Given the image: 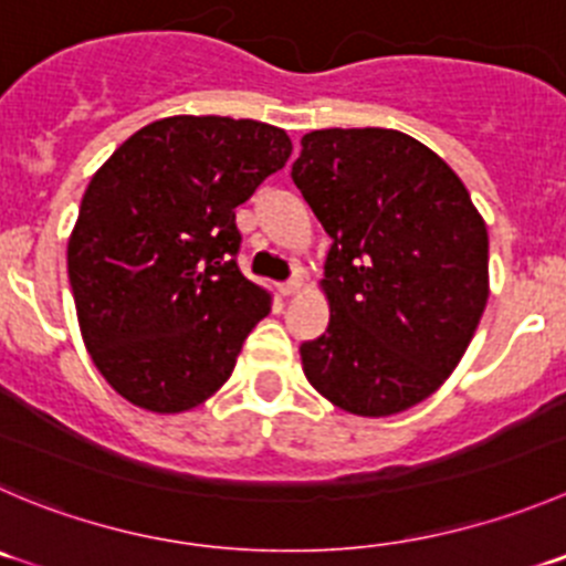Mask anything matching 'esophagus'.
Listing matches in <instances>:
<instances>
[{"mask_svg":"<svg viewBox=\"0 0 566 566\" xmlns=\"http://www.w3.org/2000/svg\"><path fill=\"white\" fill-rule=\"evenodd\" d=\"M300 289H303V280H300V277H292V280H286V283H280L277 292L283 294V297H292V294H297Z\"/></svg>","mask_w":566,"mask_h":566,"instance_id":"34e87169","label":"esophagus"}]
</instances>
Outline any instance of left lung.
I'll return each instance as SVG.
<instances>
[{"mask_svg":"<svg viewBox=\"0 0 566 566\" xmlns=\"http://www.w3.org/2000/svg\"><path fill=\"white\" fill-rule=\"evenodd\" d=\"M294 186L322 222L331 322L300 344L333 406L391 417L459 367L489 297V235L470 191L417 138L384 127L303 136Z\"/></svg>","mask_w":566,"mask_h":566,"instance_id":"left-lung-1","label":"left lung"}]
</instances>
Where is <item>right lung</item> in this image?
I'll use <instances>...</instances> for the list:
<instances>
[{"mask_svg": "<svg viewBox=\"0 0 566 566\" xmlns=\"http://www.w3.org/2000/svg\"><path fill=\"white\" fill-rule=\"evenodd\" d=\"M292 138L230 116H169L91 177L69 283L102 378L155 413L222 389L272 297L241 274L235 208L283 169Z\"/></svg>", "mask_w": 566, "mask_h": 566, "instance_id": "obj_1", "label": "right lung"}]
</instances>
